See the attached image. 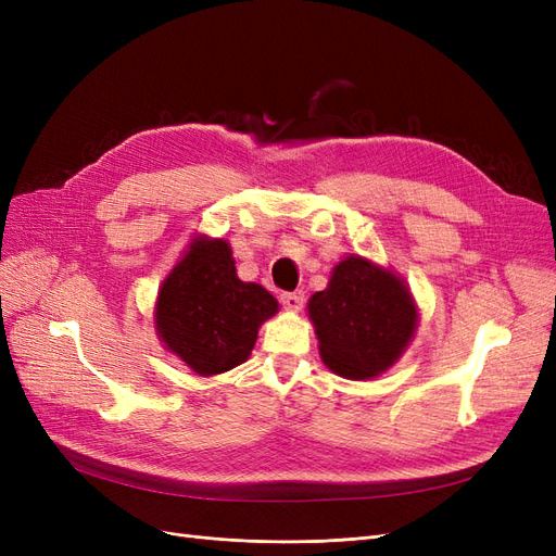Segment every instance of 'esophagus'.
<instances>
[{
  "instance_id": "1",
  "label": "esophagus",
  "mask_w": 556,
  "mask_h": 556,
  "mask_svg": "<svg viewBox=\"0 0 556 556\" xmlns=\"http://www.w3.org/2000/svg\"><path fill=\"white\" fill-rule=\"evenodd\" d=\"M304 292H285L280 296V304L285 311H292V313H299L301 308H304Z\"/></svg>"
}]
</instances>
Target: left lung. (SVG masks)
<instances>
[{
  "label": "left lung",
  "instance_id": "left-lung-1",
  "mask_svg": "<svg viewBox=\"0 0 556 556\" xmlns=\"http://www.w3.org/2000/svg\"><path fill=\"white\" fill-rule=\"evenodd\" d=\"M317 350L325 366L348 380H371L401 359L410 345L419 308L392 268L362 255L333 266L323 292L308 299Z\"/></svg>",
  "mask_w": 556,
  "mask_h": 556
}]
</instances>
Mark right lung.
<instances>
[{
  "label": "right lung",
  "mask_w": 556,
  "mask_h": 556,
  "mask_svg": "<svg viewBox=\"0 0 556 556\" xmlns=\"http://www.w3.org/2000/svg\"><path fill=\"white\" fill-rule=\"evenodd\" d=\"M233 264L229 241L197 233L157 290V339L201 378L243 364L260 327L278 313L276 296L243 282Z\"/></svg>",
  "instance_id": "1"
}]
</instances>
